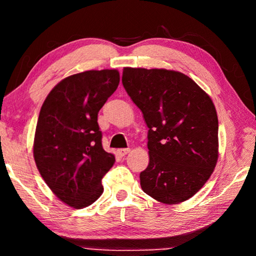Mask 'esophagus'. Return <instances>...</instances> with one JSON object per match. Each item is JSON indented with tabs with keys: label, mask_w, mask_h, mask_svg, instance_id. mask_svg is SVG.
Listing matches in <instances>:
<instances>
[{
	"label": "esophagus",
	"mask_w": 256,
	"mask_h": 256,
	"mask_svg": "<svg viewBox=\"0 0 256 256\" xmlns=\"http://www.w3.org/2000/svg\"><path fill=\"white\" fill-rule=\"evenodd\" d=\"M130 152V148H122L118 150V154L120 156V157H124L125 154H128Z\"/></svg>",
	"instance_id": "34e87169"
}]
</instances>
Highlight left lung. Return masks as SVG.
Listing matches in <instances>:
<instances>
[{
    "label": "left lung",
    "instance_id": "obj_1",
    "mask_svg": "<svg viewBox=\"0 0 256 256\" xmlns=\"http://www.w3.org/2000/svg\"><path fill=\"white\" fill-rule=\"evenodd\" d=\"M122 82L149 128L142 190L166 204L188 200L218 160V116L211 98L188 76L164 68H124Z\"/></svg>",
    "mask_w": 256,
    "mask_h": 256
}]
</instances>
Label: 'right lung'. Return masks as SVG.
I'll return each mask as SVG.
<instances>
[{
	"label": "right lung",
	"mask_w": 256,
	"mask_h": 256,
	"mask_svg": "<svg viewBox=\"0 0 256 256\" xmlns=\"http://www.w3.org/2000/svg\"><path fill=\"white\" fill-rule=\"evenodd\" d=\"M118 84V70L78 73L56 84L42 106L34 162L52 192L76 209L102 196V177L115 162L102 148L97 120Z\"/></svg>",
	"instance_id": "add662e5"
}]
</instances>
